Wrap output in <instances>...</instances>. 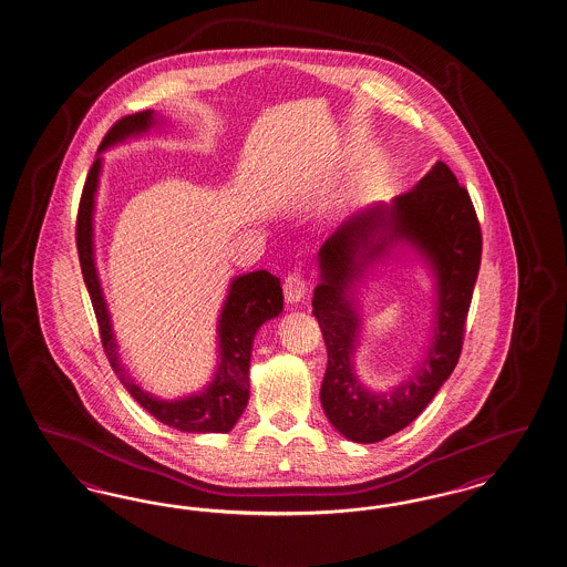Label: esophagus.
<instances>
[{"label":"esophagus","instance_id":"obj_1","mask_svg":"<svg viewBox=\"0 0 567 567\" xmlns=\"http://www.w3.org/2000/svg\"><path fill=\"white\" fill-rule=\"evenodd\" d=\"M307 287H309V285H307V280L303 278L301 272H291V275L285 278L282 291H285L287 301H291V303H299L301 299H306Z\"/></svg>","mask_w":567,"mask_h":567}]
</instances>
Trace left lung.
Listing matches in <instances>:
<instances>
[{
  "label": "left lung",
  "mask_w": 567,
  "mask_h": 567,
  "mask_svg": "<svg viewBox=\"0 0 567 567\" xmlns=\"http://www.w3.org/2000/svg\"><path fill=\"white\" fill-rule=\"evenodd\" d=\"M399 238L414 244L439 276V322L434 342L414 378L378 395L355 380L351 351L358 317L346 289L362 268ZM483 235L468 189L437 161L392 206L354 216L320 247L322 282L313 292V316L328 351L320 400L334 427L359 444H375L411 425L425 411L458 363L481 266Z\"/></svg>",
  "instance_id": "obj_1"
}]
</instances>
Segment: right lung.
<instances>
[{
	"label": "right lung",
	"instance_id": "1",
	"mask_svg": "<svg viewBox=\"0 0 567 567\" xmlns=\"http://www.w3.org/2000/svg\"><path fill=\"white\" fill-rule=\"evenodd\" d=\"M153 123V111H140L134 115H125L120 122L111 125L107 136L99 146V153L132 134L146 132ZM99 173H101V158L92 163L82 196H80L76 247L84 285L91 295L92 309L96 316L99 334H101L103 351L107 354L109 363L123 383V388L134 396L142 409H146L161 423L187 433H227L244 413L245 404L249 399L247 373H249L254 337L261 323L276 318L282 311L280 278H276L266 270L237 276L230 282L229 297L218 320L220 363L216 369L215 382L206 388V392L189 399L171 400V402L154 399L125 373V369L120 363L117 342L113 338L107 306L96 278V268L92 258V208H94V192L99 185Z\"/></svg>",
	"mask_w": 567,
	"mask_h": 567
}]
</instances>
